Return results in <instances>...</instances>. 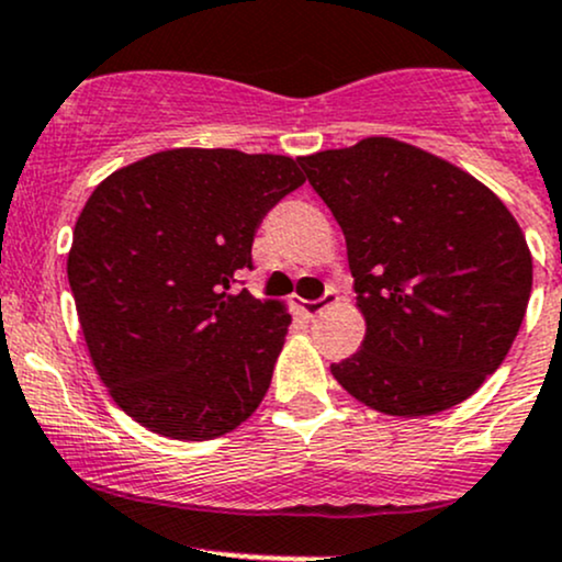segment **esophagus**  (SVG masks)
<instances>
[{
  "label": "esophagus",
  "instance_id": "esophagus-1",
  "mask_svg": "<svg viewBox=\"0 0 562 562\" xmlns=\"http://www.w3.org/2000/svg\"><path fill=\"white\" fill-rule=\"evenodd\" d=\"M336 301H338V293H336V288H328V291L323 293V299H317V301H301V306H299V310L304 312L306 317L312 319V317H317V314L323 312V310H328L330 304H336Z\"/></svg>",
  "mask_w": 562,
  "mask_h": 562
}]
</instances>
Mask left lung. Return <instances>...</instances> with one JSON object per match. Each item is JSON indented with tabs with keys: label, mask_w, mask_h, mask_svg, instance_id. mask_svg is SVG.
Segmentation results:
<instances>
[{
	"label": "left lung",
	"mask_w": 562,
	"mask_h": 562,
	"mask_svg": "<svg viewBox=\"0 0 562 562\" xmlns=\"http://www.w3.org/2000/svg\"><path fill=\"white\" fill-rule=\"evenodd\" d=\"M347 239L360 351L330 371L390 416L464 403L504 362L526 317L533 263L488 187L394 138L299 159Z\"/></svg>",
	"instance_id": "1"
}]
</instances>
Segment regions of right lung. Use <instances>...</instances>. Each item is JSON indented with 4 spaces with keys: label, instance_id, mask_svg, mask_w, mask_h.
<instances>
[{
    "label": "right lung",
    "instance_id": "right-lung-1",
    "mask_svg": "<svg viewBox=\"0 0 562 562\" xmlns=\"http://www.w3.org/2000/svg\"><path fill=\"white\" fill-rule=\"evenodd\" d=\"M301 183L280 154L170 149L90 194L66 271L92 366L140 427L213 440L261 405L291 314L232 285Z\"/></svg>",
    "mask_w": 562,
    "mask_h": 562
}]
</instances>
